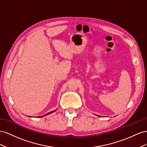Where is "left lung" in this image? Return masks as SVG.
I'll return each mask as SVG.
<instances>
[{
	"label": "left lung",
	"instance_id": "1",
	"mask_svg": "<svg viewBox=\"0 0 147 147\" xmlns=\"http://www.w3.org/2000/svg\"><path fill=\"white\" fill-rule=\"evenodd\" d=\"M97 116H100L99 115H97Z\"/></svg>",
	"mask_w": 147,
	"mask_h": 147
}]
</instances>
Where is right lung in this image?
Returning <instances> with one entry per match:
<instances>
[{"instance_id": "right-lung-1", "label": "right lung", "mask_w": 147, "mask_h": 147, "mask_svg": "<svg viewBox=\"0 0 147 147\" xmlns=\"http://www.w3.org/2000/svg\"><path fill=\"white\" fill-rule=\"evenodd\" d=\"M56 111V110H54V111H50V112H49V113H47V114H45V115H44V116H39V117H43V116H47V115H50V114H51V113H52L53 112H54V111Z\"/></svg>"}]
</instances>
